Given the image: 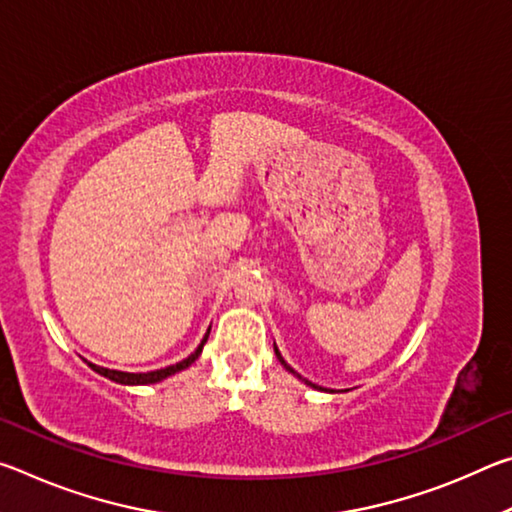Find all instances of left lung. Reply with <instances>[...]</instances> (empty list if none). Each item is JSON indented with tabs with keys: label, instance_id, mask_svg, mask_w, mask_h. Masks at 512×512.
<instances>
[{
	"label": "left lung",
	"instance_id": "1",
	"mask_svg": "<svg viewBox=\"0 0 512 512\" xmlns=\"http://www.w3.org/2000/svg\"><path fill=\"white\" fill-rule=\"evenodd\" d=\"M275 354H277V359H280V363H282V366H284V368H287L289 372H293V375H298V372H296V370H293V368L289 366V363L282 359V354H280V352H277V348H275ZM298 377H300V375H298ZM307 384H309L311 388H318V391H325V388H320V386H316V384H311V381H307ZM329 393H334V391H329Z\"/></svg>",
	"mask_w": 512,
	"mask_h": 512
}]
</instances>
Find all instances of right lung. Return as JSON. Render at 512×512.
Listing matches in <instances>:
<instances>
[{
  "instance_id": "add662e5",
  "label": "right lung",
  "mask_w": 512,
  "mask_h": 512,
  "mask_svg": "<svg viewBox=\"0 0 512 512\" xmlns=\"http://www.w3.org/2000/svg\"><path fill=\"white\" fill-rule=\"evenodd\" d=\"M207 336H210V329H207V334L203 336L201 345H198V348H196L192 354H189L187 359L178 361V363H173V366L160 368V370H151V372H121V370H110V368H103V366H94V363H90V361H88V366H90L94 372H99V375L108 377V379H112V381H117V384H124V386L155 384V381L167 379L169 375H176V372H180V370H185V368L192 366V363H194L198 357H201V352H203V345H205V341H207Z\"/></svg>"
}]
</instances>
